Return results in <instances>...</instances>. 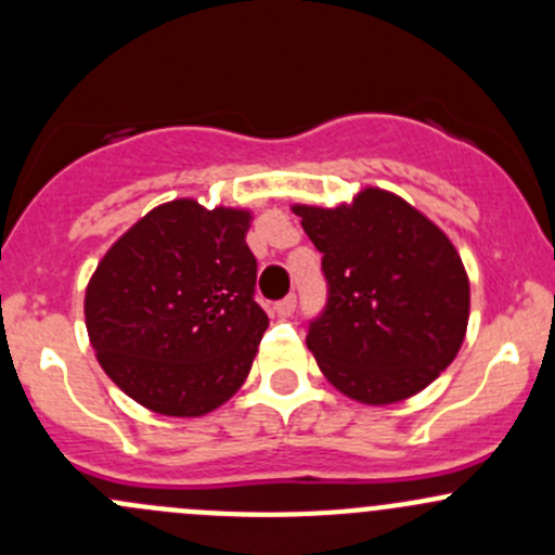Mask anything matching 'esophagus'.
I'll return each mask as SVG.
<instances>
[{
    "instance_id": "esophagus-1",
    "label": "esophagus",
    "mask_w": 555,
    "mask_h": 555,
    "mask_svg": "<svg viewBox=\"0 0 555 555\" xmlns=\"http://www.w3.org/2000/svg\"><path fill=\"white\" fill-rule=\"evenodd\" d=\"M295 306H298V300H295V295H287L284 300H279V304H273V313H276L279 319H287L293 317Z\"/></svg>"
}]
</instances>
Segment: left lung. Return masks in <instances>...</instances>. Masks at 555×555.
Listing matches in <instances>:
<instances>
[{"mask_svg":"<svg viewBox=\"0 0 555 555\" xmlns=\"http://www.w3.org/2000/svg\"><path fill=\"white\" fill-rule=\"evenodd\" d=\"M293 211L322 251L330 287L306 335L324 378L362 405L427 389L467 335L469 279L451 238L382 188H362L333 209Z\"/></svg>","mask_w":555,"mask_h":555,"instance_id":"obj_1","label":"left lung"}]
</instances>
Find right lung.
Returning <instances> with one entry per match:
<instances>
[{
  "instance_id": "add662e5",
  "label": "right lung",
  "mask_w": 555,
  "mask_h": 555,
  "mask_svg": "<svg viewBox=\"0 0 555 555\" xmlns=\"http://www.w3.org/2000/svg\"><path fill=\"white\" fill-rule=\"evenodd\" d=\"M251 211L173 198L133 222L86 287L99 365L131 400L198 418L246 382L268 317L255 304Z\"/></svg>"
}]
</instances>
